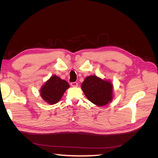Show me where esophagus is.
Instances as JSON below:
<instances>
[{
	"label": "esophagus",
	"instance_id": "34e87169",
	"mask_svg": "<svg viewBox=\"0 0 158 158\" xmlns=\"http://www.w3.org/2000/svg\"><path fill=\"white\" fill-rule=\"evenodd\" d=\"M70 85H71L73 87H77V86H78V83L76 82H71Z\"/></svg>",
	"mask_w": 158,
	"mask_h": 158
}]
</instances>
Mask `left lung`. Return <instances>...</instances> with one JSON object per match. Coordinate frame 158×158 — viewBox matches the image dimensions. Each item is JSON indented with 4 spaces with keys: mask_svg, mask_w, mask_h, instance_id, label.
Returning <instances> with one entry per match:
<instances>
[{
    "mask_svg": "<svg viewBox=\"0 0 158 158\" xmlns=\"http://www.w3.org/2000/svg\"><path fill=\"white\" fill-rule=\"evenodd\" d=\"M82 89L89 101L98 106H106L113 99L112 84L96 76L85 78Z\"/></svg>",
    "mask_w": 158,
    "mask_h": 158,
    "instance_id": "1",
    "label": "left lung"
}]
</instances>
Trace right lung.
Segmentation results:
<instances>
[{
    "label": "right lung",
    "mask_w": 158,
    "mask_h": 158,
    "mask_svg": "<svg viewBox=\"0 0 158 158\" xmlns=\"http://www.w3.org/2000/svg\"><path fill=\"white\" fill-rule=\"evenodd\" d=\"M70 87L66 81L53 75L47 81L40 89L43 99L49 104H55L61 99L64 92Z\"/></svg>",
    "instance_id": "obj_1"
}]
</instances>
